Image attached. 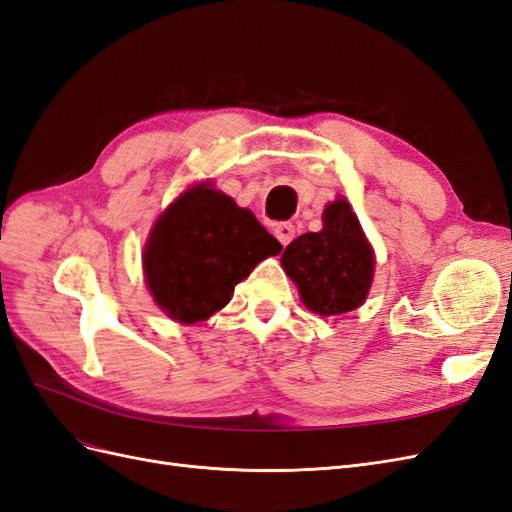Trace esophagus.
<instances>
[{
    "mask_svg": "<svg viewBox=\"0 0 512 512\" xmlns=\"http://www.w3.org/2000/svg\"><path fill=\"white\" fill-rule=\"evenodd\" d=\"M273 235L277 237V241H280L284 247L294 239V226L290 222H280L275 224L273 228Z\"/></svg>",
    "mask_w": 512,
    "mask_h": 512,
    "instance_id": "1",
    "label": "esophagus"
}]
</instances>
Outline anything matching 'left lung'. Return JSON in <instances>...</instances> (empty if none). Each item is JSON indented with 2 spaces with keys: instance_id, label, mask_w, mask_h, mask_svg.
<instances>
[{
  "instance_id": "left-lung-1",
  "label": "left lung",
  "mask_w": 512,
  "mask_h": 512,
  "mask_svg": "<svg viewBox=\"0 0 512 512\" xmlns=\"http://www.w3.org/2000/svg\"><path fill=\"white\" fill-rule=\"evenodd\" d=\"M282 267L309 312L337 316L363 305L376 258L350 203L337 198L322 213V230L305 232L286 247Z\"/></svg>"
}]
</instances>
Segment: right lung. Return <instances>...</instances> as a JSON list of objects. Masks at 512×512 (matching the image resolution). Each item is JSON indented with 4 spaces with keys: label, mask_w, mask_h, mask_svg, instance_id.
<instances>
[{
    "label": "right lung",
    "mask_w": 512,
    "mask_h": 512,
    "mask_svg": "<svg viewBox=\"0 0 512 512\" xmlns=\"http://www.w3.org/2000/svg\"><path fill=\"white\" fill-rule=\"evenodd\" d=\"M282 243L250 209L192 185L153 224L143 252L145 282L162 312L181 324L207 320L230 301L235 286Z\"/></svg>",
    "instance_id": "right-lung-1"
}]
</instances>
